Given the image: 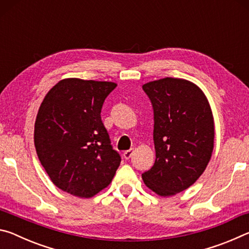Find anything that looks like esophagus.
I'll use <instances>...</instances> for the list:
<instances>
[{"instance_id":"esophagus-1","label":"esophagus","mask_w":249,"mask_h":249,"mask_svg":"<svg viewBox=\"0 0 249 249\" xmlns=\"http://www.w3.org/2000/svg\"><path fill=\"white\" fill-rule=\"evenodd\" d=\"M133 154H134V149L133 148H130L129 150H126V151H124V158L125 159H129L130 157H132L133 156Z\"/></svg>"}]
</instances>
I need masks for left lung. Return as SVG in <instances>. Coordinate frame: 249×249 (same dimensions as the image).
<instances>
[{
    "label": "left lung",
    "mask_w": 249,
    "mask_h": 249,
    "mask_svg": "<svg viewBox=\"0 0 249 249\" xmlns=\"http://www.w3.org/2000/svg\"><path fill=\"white\" fill-rule=\"evenodd\" d=\"M154 107L156 160L142 175L146 187L160 196L184 191L203 174L214 148V119L199 87L179 78L142 86Z\"/></svg>",
    "instance_id": "8db88e82"
}]
</instances>
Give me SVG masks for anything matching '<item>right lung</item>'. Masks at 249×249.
<instances>
[{
    "mask_svg": "<svg viewBox=\"0 0 249 249\" xmlns=\"http://www.w3.org/2000/svg\"><path fill=\"white\" fill-rule=\"evenodd\" d=\"M117 84L62 79L48 91L35 121L37 156L53 183L92 197L112 182L121 157L101 120L104 100Z\"/></svg>",
    "mask_w": 249,
    "mask_h": 249,
    "instance_id": "add662e5",
    "label": "right lung"
}]
</instances>
